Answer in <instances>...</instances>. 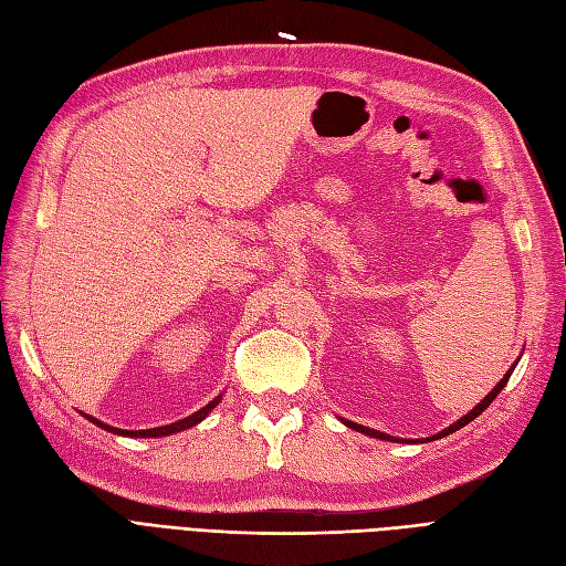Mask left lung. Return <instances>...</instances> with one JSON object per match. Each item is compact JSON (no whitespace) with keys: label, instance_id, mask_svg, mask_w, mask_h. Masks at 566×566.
<instances>
[{"label":"left lung","instance_id":"8db88e82","mask_svg":"<svg viewBox=\"0 0 566 566\" xmlns=\"http://www.w3.org/2000/svg\"><path fill=\"white\" fill-rule=\"evenodd\" d=\"M517 365V363H515ZM515 365L509 369V373L503 375V379L492 388L490 394L484 396V400H480L469 415H463L459 421H454L450 428H444V431H440L438 436H431V438H426V442H431V440H438V438H444V436H450V433H454V431H459V428H463L465 423H471L475 417H480L486 407L492 405V400L501 394V388L509 384V379H511V375H513V369H515ZM348 428H354V431H358V433H363V436H369V438H379V440H391V442H412V440H402V438H394V436H386V433H381V431H375V428H367V426H360V423H356V421H346V419H342ZM421 442V440H419Z\"/></svg>","mask_w":566,"mask_h":566}]
</instances>
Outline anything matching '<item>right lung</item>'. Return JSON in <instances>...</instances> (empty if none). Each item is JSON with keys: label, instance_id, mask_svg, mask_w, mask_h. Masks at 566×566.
I'll use <instances>...</instances> for the list:
<instances>
[{"label": "right lung", "instance_id": "add662e5", "mask_svg": "<svg viewBox=\"0 0 566 566\" xmlns=\"http://www.w3.org/2000/svg\"><path fill=\"white\" fill-rule=\"evenodd\" d=\"M220 400H222V396H218L216 400H210L206 407H201L199 412H193L191 417H185V419L175 421V423H168V426L147 428V431H122V428L107 426V423H103L101 419H95V417H88V415H84V417H86L88 421H93L95 426H101V428H105V431L114 433V436H126V438H161V436H172V433H178V431H187V428H191V426H197L199 421H203V419L208 417V412H212V407H218Z\"/></svg>", "mask_w": 566, "mask_h": 566}]
</instances>
